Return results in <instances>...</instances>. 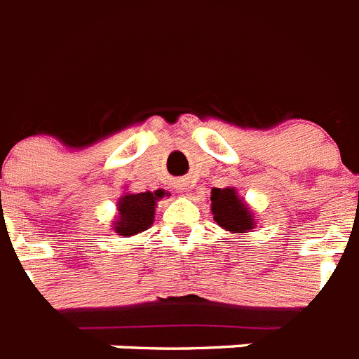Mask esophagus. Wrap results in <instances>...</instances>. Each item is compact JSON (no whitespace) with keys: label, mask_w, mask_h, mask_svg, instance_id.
Here are the masks:
<instances>
[{"label":"esophagus","mask_w":359,"mask_h":359,"mask_svg":"<svg viewBox=\"0 0 359 359\" xmlns=\"http://www.w3.org/2000/svg\"><path fill=\"white\" fill-rule=\"evenodd\" d=\"M176 187H177V191H180V192L185 191V185H183V183H180V185H176Z\"/></svg>","instance_id":"obj_1"}]
</instances>
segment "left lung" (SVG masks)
Masks as SVG:
<instances>
[{
  "label": "left lung",
  "instance_id": "1",
  "mask_svg": "<svg viewBox=\"0 0 359 359\" xmlns=\"http://www.w3.org/2000/svg\"><path fill=\"white\" fill-rule=\"evenodd\" d=\"M211 201L212 218L218 226L233 233L253 229V216L242 200H238L235 189H212Z\"/></svg>",
  "mask_w": 359,
  "mask_h": 359
}]
</instances>
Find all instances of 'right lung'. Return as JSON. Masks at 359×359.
Instances as JSON below:
<instances>
[{
    "mask_svg": "<svg viewBox=\"0 0 359 359\" xmlns=\"http://www.w3.org/2000/svg\"><path fill=\"white\" fill-rule=\"evenodd\" d=\"M165 196V191L126 194L119 201V220L114 224L115 231L123 236L137 235L148 229L154 222L156 201Z\"/></svg>",
    "mask_w": 359,
    "mask_h": 359,
    "instance_id": "right-lung-1",
    "label": "right lung"
}]
</instances>
